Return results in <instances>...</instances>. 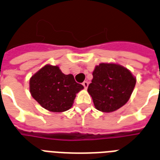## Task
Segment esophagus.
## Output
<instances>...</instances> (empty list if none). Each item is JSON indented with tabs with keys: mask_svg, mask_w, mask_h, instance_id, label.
I'll use <instances>...</instances> for the list:
<instances>
[{
	"mask_svg": "<svg viewBox=\"0 0 160 160\" xmlns=\"http://www.w3.org/2000/svg\"><path fill=\"white\" fill-rule=\"evenodd\" d=\"M82 85H83V86L85 87V89H87L88 85H89V83H88L87 81H84V82H83Z\"/></svg>",
	"mask_w": 160,
	"mask_h": 160,
	"instance_id": "1",
	"label": "esophagus"
}]
</instances>
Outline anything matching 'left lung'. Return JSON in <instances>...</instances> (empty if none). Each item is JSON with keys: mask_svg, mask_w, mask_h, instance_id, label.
I'll return each mask as SVG.
<instances>
[{"mask_svg": "<svg viewBox=\"0 0 160 160\" xmlns=\"http://www.w3.org/2000/svg\"><path fill=\"white\" fill-rule=\"evenodd\" d=\"M92 75L88 92L95 108L106 113L125 105L136 84V78L127 68L114 63L96 65Z\"/></svg>", "mask_w": 160, "mask_h": 160, "instance_id": "8db88e82", "label": "left lung"}]
</instances>
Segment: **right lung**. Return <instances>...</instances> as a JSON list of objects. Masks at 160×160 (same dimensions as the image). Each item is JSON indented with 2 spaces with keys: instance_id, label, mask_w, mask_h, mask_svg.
Masks as SVG:
<instances>
[{
  "instance_id": "1",
  "label": "right lung",
  "mask_w": 160,
  "mask_h": 160,
  "mask_svg": "<svg viewBox=\"0 0 160 160\" xmlns=\"http://www.w3.org/2000/svg\"><path fill=\"white\" fill-rule=\"evenodd\" d=\"M83 89L72 75H65L57 65H45L30 79L31 96L51 112L70 109L76 94Z\"/></svg>"
}]
</instances>
